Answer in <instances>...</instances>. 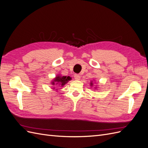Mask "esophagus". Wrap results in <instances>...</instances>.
<instances>
[{"label":"esophagus","mask_w":148,"mask_h":148,"mask_svg":"<svg viewBox=\"0 0 148 148\" xmlns=\"http://www.w3.org/2000/svg\"><path fill=\"white\" fill-rule=\"evenodd\" d=\"M74 78L76 80H79L80 79H81V77L79 75H77V74H75L74 75Z\"/></svg>","instance_id":"obj_1"}]
</instances>
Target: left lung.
Listing matches in <instances>:
<instances>
[{
	"label": "left lung",
	"instance_id": "8db88e82",
	"mask_svg": "<svg viewBox=\"0 0 148 148\" xmlns=\"http://www.w3.org/2000/svg\"><path fill=\"white\" fill-rule=\"evenodd\" d=\"M93 81H91L90 82V86L91 87H92V86H93ZM97 86H95V88H94V89H97Z\"/></svg>",
	"mask_w": 148,
	"mask_h": 148
}]
</instances>
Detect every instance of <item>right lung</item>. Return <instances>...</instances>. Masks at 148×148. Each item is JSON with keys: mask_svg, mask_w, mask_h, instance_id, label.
Masks as SVG:
<instances>
[{"mask_svg": "<svg viewBox=\"0 0 148 148\" xmlns=\"http://www.w3.org/2000/svg\"><path fill=\"white\" fill-rule=\"evenodd\" d=\"M71 79V78L69 77V76L66 77V76H62L60 75H57L51 82V84L52 85V86H53L52 89H56V90H57V88L56 87H63L65 84H66L69 82V81H70ZM55 88H56V89H55Z\"/></svg>", "mask_w": 148, "mask_h": 148, "instance_id": "1", "label": "right lung"}]
</instances>
